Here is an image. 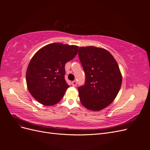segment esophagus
Wrapping results in <instances>:
<instances>
[{
  "label": "esophagus",
  "mask_w": 150,
  "mask_h": 150,
  "mask_svg": "<svg viewBox=\"0 0 150 150\" xmlns=\"http://www.w3.org/2000/svg\"><path fill=\"white\" fill-rule=\"evenodd\" d=\"M72 86H76V85H77V81H73L72 82Z\"/></svg>",
  "instance_id": "34e87169"
}]
</instances>
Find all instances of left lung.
Segmentation results:
<instances>
[{
	"label": "left lung",
	"mask_w": 150,
	"mask_h": 150,
	"mask_svg": "<svg viewBox=\"0 0 150 150\" xmlns=\"http://www.w3.org/2000/svg\"><path fill=\"white\" fill-rule=\"evenodd\" d=\"M78 54L86 76L84 84L78 88L81 103L89 110H101L120 91L122 77L118 64L103 48L80 47Z\"/></svg>",
	"instance_id": "8db88e82"
}]
</instances>
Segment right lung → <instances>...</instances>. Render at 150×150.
<instances>
[{
  "mask_svg": "<svg viewBox=\"0 0 150 150\" xmlns=\"http://www.w3.org/2000/svg\"><path fill=\"white\" fill-rule=\"evenodd\" d=\"M78 46L49 44L36 52L26 72L32 96L40 103L52 106L59 102L69 87L65 80V64L78 54Z\"/></svg>",
  "mask_w": 150,
  "mask_h": 150,
  "instance_id": "obj_1",
  "label": "right lung"
}]
</instances>
